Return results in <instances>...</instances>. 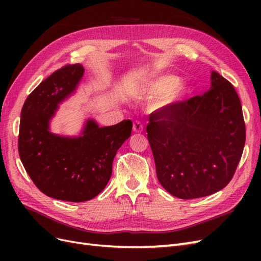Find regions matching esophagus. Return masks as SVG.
Listing matches in <instances>:
<instances>
[{
	"label": "esophagus",
	"mask_w": 261,
	"mask_h": 261,
	"mask_svg": "<svg viewBox=\"0 0 261 261\" xmlns=\"http://www.w3.org/2000/svg\"><path fill=\"white\" fill-rule=\"evenodd\" d=\"M144 127H143V124H141L139 121H135L133 124V130L135 133H141L143 132Z\"/></svg>",
	"instance_id": "34e87169"
}]
</instances>
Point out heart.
Here are the masks:
<instances>
[{
    "instance_id": "heart-1",
    "label": "heart",
    "mask_w": 261,
    "mask_h": 261,
    "mask_svg": "<svg viewBox=\"0 0 261 261\" xmlns=\"http://www.w3.org/2000/svg\"><path fill=\"white\" fill-rule=\"evenodd\" d=\"M144 93L149 98L159 94L154 102V109L165 111L184 99L187 87L178 82V78L174 75H161L153 78L144 87Z\"/></svg>"
}]
</instances>
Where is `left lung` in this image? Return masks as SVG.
Listing matches in <instances>:
<instances>
[{
	"mask_svg": "<svg viewBox=\"0 0 261 261\" xmlns=\"http://www.w3.org/2000/svg\"><path fill=\"white\" fill-rule=\"evenodd\" d=\"M201 96L153 112L147 125L156 177L180 199L215 194L234 175L246 139L233 85L212 70Z\"/></svg>",
	"mask_w": 261,
	"mask_h": 261,
	"instance_id": "8db88e82",
	"label": "left lung"
}]
</instances>
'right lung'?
<instances>
[{
    "label": "right lung",
    "mask_w": 261,
    "mask_h": 261,
    "mask_svg": "<svg viewBox=\"0 0 261 261\" xmlns=\"http://www.w3.org/2000/svg\"><path fill=\"white\" fill-rule=\"evenodd\" d=\"M84 72L81 64L58 69L29 94L20 113L18 152L23 168L43 194L72 202L90 200L103 191L114 156L133 127L130 120L100 127L88 118L80 136L50 130L51 118L75 93Z\"/></svg>",
    "instance_id": "right-lung-1"
}]
</instances>
